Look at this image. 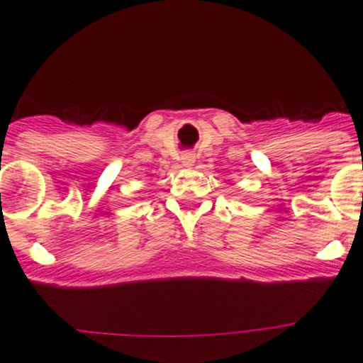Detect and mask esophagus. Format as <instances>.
I'll return each instance as SVG.
<instances>
[{
    "label": "esophagus",
    "mask_w": 363,
    "mask_h": 363,
    "mask_svg": "<svg viewBox=\"0 0 363 363\" xmlns=\"http://www.w3.org/2000/svg\"><path fill=\"white\" fill-rule=\"evenodd\" d=\"M181 161H182V164L186 166V168H189V166H191L195 162L194 153H184V155H182V157H181Z\"/></svg>",
    "instance_id": "1"
}]
</instances>
